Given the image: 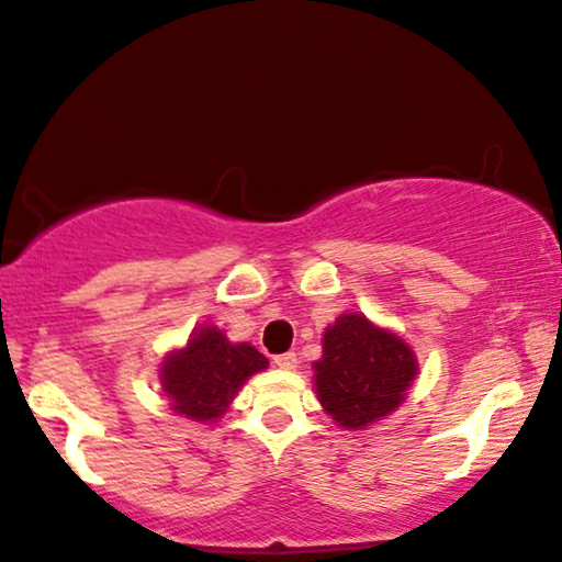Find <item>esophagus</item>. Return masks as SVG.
Masks as SVG:
<instances>
[{"instance_id":"esophagus-1","label":"esophagus","mask_w":562,"mask_h":562,"mask_svg":"<svg viewBox=\"0 0 562 562\" xmlns=\"http://www.w3.org/2000/svg\"><path fill=\"white\" fill-rule=\"evenodd\" d=\"M274 364L280 370H295L297 368V355L295 351H285V355H277Z\"/></svg>"}]
</instances>
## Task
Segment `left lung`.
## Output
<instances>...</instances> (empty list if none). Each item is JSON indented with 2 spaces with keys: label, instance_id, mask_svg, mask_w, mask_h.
Here are the masks:
<instances>
[{
  "label": "left lung",
  "instance_id": "1",
  "mask_svg": "<svg viewBox=\"0 0 562 562\" xmlns=\"http://www.w3.org/2000/svg\"><path fill=\"white\" fill-rule=\"evenodd\" d=\"M313 368L318 401L334 422L362 429L398 408L416 378V357L401 336L347 313L326 328L324 357Z\"/></svg>",
  "mask_w": 562,
  "mask_h": 562
}]
</instances>
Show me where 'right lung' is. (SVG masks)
Instances as JSON below:
<instances>
[{
	"mask_svg": "<svg viewBox=\"0 0 562 562\" xmlns=\"http://www.w3.org/2000/svg\"><path fill=\"white\" fill-rule=\"evenodd\" d=\"M267 368V357L249 344H231L215 326L192 334L184 349L169 355L161 368L164 393L171 408L192 422H213L234 401L254 372Z\"/></svg>",
	"mask_w": 562,
	"mask_h": 562,
	"instance_id": "right-lung-1",
	"label": "right lung"
}]
</instances>
